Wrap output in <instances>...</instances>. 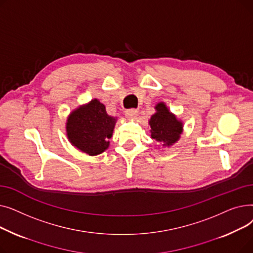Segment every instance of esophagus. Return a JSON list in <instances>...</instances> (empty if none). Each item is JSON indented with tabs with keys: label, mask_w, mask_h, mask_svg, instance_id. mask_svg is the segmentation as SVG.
<instances>
[{
	"label": "esophagus",
	"mask_w": 253,
	"mask_h": 253,
	"mask_svg": "<svg viewBox=\"0 0 253 253\" xmlns=\"http://www.w3.org/2000/svg\"><path fill=\"white\" fill-rule=\"evenodd\" d=\"M137 114H138V111L136 109H130V110H127L125 115L128 119H135L137 117Z\"/></svg>",
	"instance_id": "34e87169"
}]
</instances>
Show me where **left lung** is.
<instances>
[{
	"label": "left lung",
	"instance_id": "obj_1",
	"mask_svg": "<svg viewBox=\"0 0 253 253\" xmlns=\"http://www.w3.org/2000/svg\"><path fill=\"white\" fill-rule=\"evenodd\" d=\"M156 110L157 113L150 120L151 136L156 141L169 147L179 138L182 132V124L168 111L163 102L158 103Z\"/></svg>",
	"mask_w": 253,
	"mask_h": 253
}]
</instances>
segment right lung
<instances>
[{"mask_svg":"<svg viewBox=\"0 0 253 253\" xmlns=\"http://www.w3.org/2000/svg\"><path fill=\"white\" fill-rule=\"evenodd\" d=\"M115 123L116 119L106 114L105 106L93 99L70 115L66 132L75 147L95 156L109 148Z\"/></svg>","mask_w":253,"mask_h":253,"instance_id":"obj_1","label":"right lung"}]
</instances>
